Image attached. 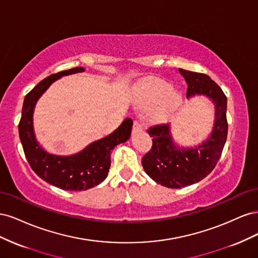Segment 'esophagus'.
I'll list each match as a JSON object with an SVG mask.
<instances>
[{"mask_svg":"<svg viewBox=\"0 0 258 258\" xmlns=\"http://www.w3.org/2000/svg\"><path fill=\"white\" fill-rule=\"evenodd\" d=\"M141 131H142V126H141V124H140L139 121L136 120L134 122V128H132V134L137 135V134H139V132H141Z\"/></svg>","mask_w":258,"mask_h":258,"instance_id":"esophagus-1","label":"esophagus"}]
</instances>
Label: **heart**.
<instances>
[{
	"label": "heart",
	"mask_w": 258,
	"mask_h": 258,
	"mask_svg": "<svg viewBox=\"0 0 258 258\" xmlns=\"http://www.w3.org/2000/svg\"><path fill=\"white\" fill-rule=\"evenodd\" d=\"M134 102L137 108H152L150 120L165 123L171 120L182 106L183 98L173 90V86L161 80H147L135 88Z\"/></svg>",
	"instance_id": "1"
}]
</instances>
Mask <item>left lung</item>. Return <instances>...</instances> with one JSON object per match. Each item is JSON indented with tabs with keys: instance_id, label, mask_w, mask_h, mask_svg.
Instances as JSON below:
<instances>
[{
	"instance_id": "left-lung-1",
	"label": "left lung",
	"mask_w": 258,
	"mask_h": 258,
	"mask_svg": "<svg viewBox=\"0 0 258 258\" xmlns=\"http://www.w3.org/2000/svg\"><path fill=\"white\" fill-rule=\"evenodd\" d=\"M187 84V99L206 97L214 104V120L210 135L195 146L178 145L171 124L148 130L153 138L152 150L142 159L146 174L156 183L169 188H181L198 183L209 175L221 157L227 139V98L215 82L206 74L178 69Z\"/></svg>"
}]
</instances>
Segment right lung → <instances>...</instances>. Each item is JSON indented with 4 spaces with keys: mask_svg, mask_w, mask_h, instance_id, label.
Instances as JSON below:
<instances>
[{
    "mask_svg": "<svg viewBox=\"0 0 258 258\" xmlns=\"http://www.w3.org/2000/svg\"><path fill=\"white\" fill-rule=\"evenodd\" d=\"M83 72L85 69L77 67L52 74L38 83L23 101L18 127L20 141L31 168L45 182L64 190H87L102 183L111 166V151L128 141L134 124L132 119L126 118L112 134L72 155H54L45 150L37 141L34 131L33 114L37 101L61 77Z\"/></svg>",
    "mask_w": 258,
    "mask_h": 258,
    "instance_id": "right-lung-1",
    "label": "right lung"
}]
</instances>
